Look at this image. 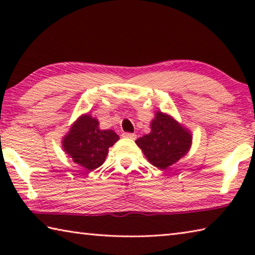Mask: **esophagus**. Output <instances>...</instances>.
Segmentation results:
<instances>
[{"instance_id": "34e87169", "label": "esophagus", "mask_w": 255, "mask_h": 255, "mask_svg": "<svg viewBox=\"0 0 255 255\" xmlns=\"http://www.w3.org/2000/svg\"><path fill=\"white\" fill-rule=\"evenodd\" d=\"M123 136L125 138H129V139H135L136 133H133V132H124Z\"/></svg>"}]
</instances>
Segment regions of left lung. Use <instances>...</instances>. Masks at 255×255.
Wrapping results in <instances>:
<instances>
[{"instance_id":"1","label":"left lung","mask_w":255,"mask_h":255,"mask_svg":"<svg viewBox=\"0 0 255 255\" xmlns=\"http://www.w3.org/2000/svg\"><path fill=\"white\" fill-rule=\"evenodd\" d=\"M150 129L147 135L138 138L136 144L154 166L165 170L189 152L191 133L171 116L157 111Z\"/></svg>"}]
</instances>
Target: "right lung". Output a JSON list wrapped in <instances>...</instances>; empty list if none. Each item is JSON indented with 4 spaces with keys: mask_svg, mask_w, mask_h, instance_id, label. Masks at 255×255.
Segmentation results:
<instances>
[{
    "mask_svg": "<svg viewBox=\"0 0 255 255\" xmlns=\"http://www.w3.org/2000/svg\"><path fill=\"white\" fill-rule=\"evenodd\" d=\"M118 139L114 130H101L98 119L85 114L72 125L63 138V148L76 164L92 171L102 165L108 149Z\"/></svg>",
    "mask_w": 255,
    "mask_h": 255,
    "instance_id": "1",
    "label": "right lung"
}]
</instances>
